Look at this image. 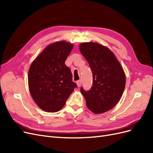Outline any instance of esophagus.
<instances>
[{"label":"esophagus","instance_id":"1","mask_svg":"<svg viewBox=\"0 0 153 153\" xmlns=\"http://www.w3.org/2000/svg\"><path fill=\"white\" fill-rule=\"evenodd\" d=\"M76 84H77L78 87H80L81 85H82V81H81V80H78V81L76 82Z\"/></svg>","mask_w":153,"mask_h":153}]
</instances>
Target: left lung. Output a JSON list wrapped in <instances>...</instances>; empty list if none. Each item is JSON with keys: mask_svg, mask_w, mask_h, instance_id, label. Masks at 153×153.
<instances>
[{"mask_svg": "<svg viewBox=\"0 0 153 153\" xmlns=\"http://www.w3.org/2000/svg\"><path fill=\"white\" fill-rule=\"evenodd\" d=\"M81 53L92 72L91 89L85 91L81 87L86 105L91 112L102 114L112 109L121 99L126 85V76L114 53L98 43H81Z\"/></svg>", "mask_w": 153, "mask_h": 153, "instance_id": "8db88e82", "label": "left lung"}]
</instances>
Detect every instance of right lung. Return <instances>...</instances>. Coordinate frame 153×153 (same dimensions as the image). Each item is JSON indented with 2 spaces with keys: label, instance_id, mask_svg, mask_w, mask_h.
<instances>
[{
  "label": "right lung",
  "instance_id": "add662e5",
  "mask_svg": "<svg viewBox=\"0 0 153 153\" xmlns=\"http://www.w3.org/2000/svg\"><path fill=\"white\" fill-rule=\"evenodd\" d=\"M73 45L61 41L47 46L30 66L29 89L32 99L45 112H56L77 87L65 61Z\"/></svg>",
  "mask_w": 153,
  "mask_h": 153
}]
</instances>
